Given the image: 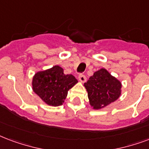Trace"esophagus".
I'll list each match as a JSON object with an SVG mask.
<instances>
[{"label": "esophagus", "instance_id": "obj_1", "mask_svg": "<svg viewBox=\"0 0 149 149\" xmlns=\"http://www.w3.org/2000/svg\"><path fill=\"white\" fill-rule=\"evenodd\" d=\"M78 79H79V82H81V83H84L86 82V77H85L84 75H79V77H78Z\"/></svg>", "mask_w": 149, "mask_h": 149}]
</instances>
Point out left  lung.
<instances>
[{"instance_id":"obj_1","label":"left lung","mask_w":149,"mask_h":149,"mask_svg":"<svg viewBox=\"0 0 149 149\" xmlns=\"http://www.w3.org/2000/svg\"><path fill=\"white\" fill-rule=\"evenodd\" d=\"M84 87L93 109H101L114 102L121 95L122 84L104 68L94 72Z\"/></svg>"}]
</instances>
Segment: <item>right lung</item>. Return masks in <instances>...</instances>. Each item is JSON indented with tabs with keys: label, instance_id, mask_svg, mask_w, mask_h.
I'll return each mask as SVG.
<instances>
[{
	"label": "right lung",
	"instance_id": "1",
	"mask_svg": "<svg viewBox=\"0 0 149 149\" xmlns=\"http://www.w3.org/2000/svg\"><path fill=\"white\" fill-rule=\"evenodd\" d=\"M78 81L72 74H65L59 65L39 71L32 80L33 91L43 102L51 106H60L66 98L69 90Z\"/></svg>",
	"mask_w": 149,
	"mask_h": 149
}]
</instances>
